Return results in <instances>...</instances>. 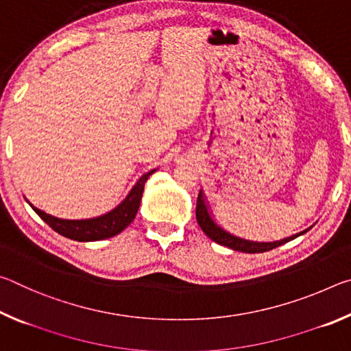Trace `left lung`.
<instances>
[{"instance_id":"1","label":"left lung","mask_w":351,"mask_h":351,"mask_svg":"<svg viewBox=\"0 0 351 351\" xmlns=\"http://www.w3.org/2000/svg\"><path fill=\"white\" fill-rule=\"evenodd\" d=\"M197 221L199 224V228L203 229V232L209 237L210 240L218 243V245L228 246L230 249H234V251H241V252H247V254H258V252L271 251V249L282 246V245H285V243L294 240L295 237L304 234V232H300L297 235L289 237V239L274 241V243H257V241H247V240L239 239V237L230 235L229 232H226L224 229L218 228V226L213 223V219L210 218L209 212H207L203 193L201 192L198 193V199H197Z\"/></svg>"}]
</instances>
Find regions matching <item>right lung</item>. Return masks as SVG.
Segmentation results:
<instances>
[{"instance_id":"1","label":"right lung","mask_w":351,"mask_h":351,"mask_svg":"<svg viewBox=\"0 0 351 351\" xmlns=\"http://www.w3.org/2000/svg\"><path fill=\"white\" fill-rule=\"evenodd\" d=\"M154 173V170L148 171L141 178L138 184L132 189L128 197L123 199L122 204H119L114 210L106 213V215L91 218V219H60L45 213L31 204L32 209L37 212V215L43 219L46 224H49L56 230L66 239L75 241H97L105 240L110 237L121 234L127 226L133 221L136 213H138L142 192L148 180V176Z\"/></svg>"}]
</instances>
